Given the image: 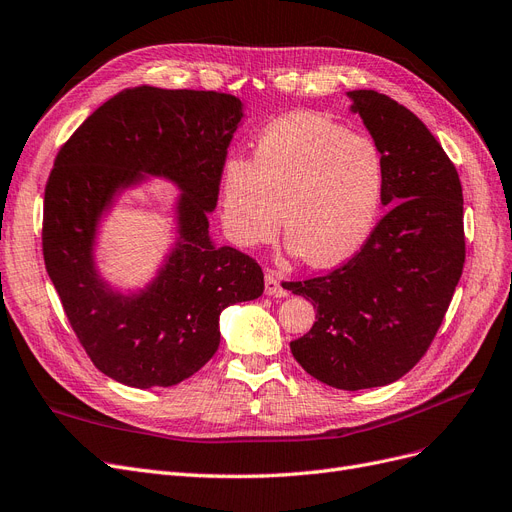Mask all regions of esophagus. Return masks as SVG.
I'll use <instances>...</instances> for the list:
<instances>
[{
	"instance_id": "obj_1",
	"label": "esophagus",
	"mask_w": 512,
	"mask_h": 512,
	"mask_svg": "<svg viewBox=\"0 0 512 512\" xmlns=\"http://www.w3.org/2000/svg\"><path fill=\"white\" fill-rule=\"evenodd\" d=\"M289 291L282 287L280 278L274 274V272H268L266 274V295H272V297H285Z\"/></svg>"
}]
</instances>
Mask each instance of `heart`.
Segmentation results:
<instances>
[{"instance_id": "obj_1", "label": "heart", "mask_w": 512, "mask_h": 512, "mask_svg": "<svg viewBox=\"0 0 512 512\" xmlns=\"http://www.w3.org/2000/svg\"><path fill=\"white\" fill-rule=\"evenodd\" d=\"M382 154L373 139L314 113L263 128L253 158L221 173V221L238 246L270 240L280 223L312 266H335L361 249L380 211Z\"/></svg>"}]
</instances>
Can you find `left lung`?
I'll return each mask as SVG.
<instances>
[{
    "label": "left lung",
    "instance_id": "8db88e82",
    "mask_svg": "<svg viewBox=\"0 0 512 512\" xmlns=\"http://www.w3.org/2000/svg\"><path fill=\"white\" fill-rule=\"evenodd\" d=\"M382 154L390 211L348 261L327 274L282 282L316 308L291 342L318 382L363 390L401 380L428 352L466 259L458 170L413 113L375 90L348 92Z\"/></svg>",
    "mask_w": 512,
    "mask_h": 512
}]
</instances>
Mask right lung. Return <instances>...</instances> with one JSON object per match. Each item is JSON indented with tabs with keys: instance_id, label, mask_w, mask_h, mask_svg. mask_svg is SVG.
I'll use <instances>...</instances> for the list:
<instances>
[{
	"instance_id": "add662e5",
	"label": "right lung",
	"mask_w": 512,
	"mask_h": 512,
	"mask_svg": "<svg viewBox=\"0 0 512 512\" xmlns=\"http://www.w3.org/2000/svg\"><path fill=\"white\" fill-rule=\"evenodd\" d=\"M242 103L215 90L132 88L109 99L56 154L44 192L42 251L69 325L92 365L132 388L175 386L219 348V314L263 293L259 263L208 240ZM139 172L175 178L182 244L137 300L109 294L89 244L110 194Z\"/></svg>"
}]
</instances>
